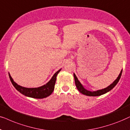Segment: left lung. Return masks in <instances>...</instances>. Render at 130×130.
<instances>
[{
	"instance_id": "left-lung-1",
	"label": "left lung",
	"mask_w": 130,
	"mask_h": 130,
	"mask_svg": "<svg viewBox=\"0 0 130 130\" xmlns=\"http://www.w3.org/2000/svg\"><path fill=\"white\" fill-rule=\"evenodd\" d=\"M122 72V70H121V71L120 74H119V75L118 77L115 80L113 81V83H112L110 86H109L108 87L105 88V89L99 90L95 91H90L87 90L85 89L84 87H83L82 84H81L80 82L78 81V79L77 77H76L75 74H74V79H75V86H76V87H77V89L78 90V91H79V92L83 94L86 95V96H100V95H102L103 94H105V93H106L107 92H108V91L111 90L113 89V88L115 87L116 85H117V83H118L119 79H120L121 76Z\"/></svg>"
}]
</instances>
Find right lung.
I'll return each instance as SVG.
<instances>
[{"mask_svg": "<svg viewBox=\"0 0 130 130\" xmlns=\"http://www.w3.org/2000/svg\"><path fill=\"white\" fill-rule=\"evenodd\" d=\"M60 70L58 71L53 75L51 80L47 83H46L45 85L37 88H26L22 87L14 82L9 74V78L11 79L12 84H13L15 89L21 94L32 98L43 99L50 96L52 93L55 88V83H56V76L60 72Z\"/></svg>", "mask_w": 130, "mask_h": 130, "instance_id": "obj_1", "label": "right lung"}]
</instances>
